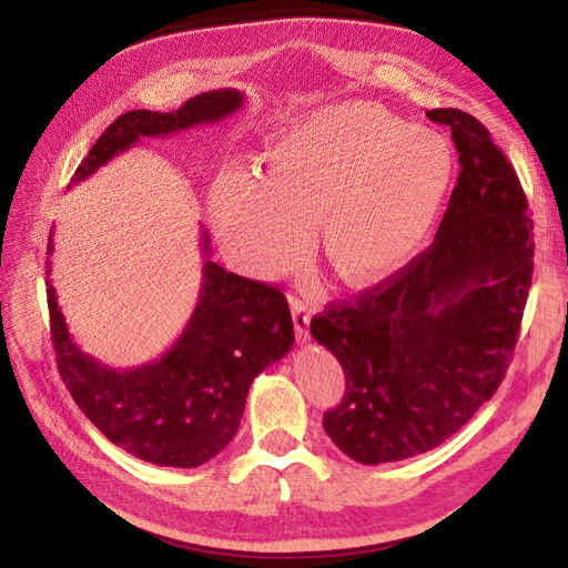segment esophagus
<instances>
[{
  "instance_id": "1",
  "label": "esophagus",
  "mask_w": 568,
  "mask_h": 568,
  "mask_svg": "<svg viewBox=\"0 0 568 568\" xmlns=\"http://www.w3.org/2000/svg\"><path fill=\"white\" fill-rule=\"evenodd\" d=\"M291 315H294V329H296V338L298 341H307L311 338V307H307L303 301L294 298L291 301Z\"/></svg>"
}]
</instances>
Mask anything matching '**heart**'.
<instances>
[{"mask_svg": "<svg viewBox=\"0 0 568 568\" xmlns=\"http://www.w3.org/2000/svg\"><path fill=\"white\" fill-rule=\"evenodd\" d=\"M440 134L412 128L376 101H338L272 134L265 175L232 168L211 192L222 244L257 277H277L311 248L343 282L400 270L422 246L453 182Z\"/></svg>", "mask_w": 568, "mask_h": 568, "instance_id": "heart-1", "label": "heart"}]
</instances>
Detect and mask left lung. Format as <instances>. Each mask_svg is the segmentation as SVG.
<instances>
[{
    "instance_id": "obj_1",
    "label": "left lung",
    "mask_w": 568,
    "mask_h": 568,
    "mask_svg": "<svg viewBox=\"0 0 568 568\" xmlns=\"http://www.w3.org/2000/svg\"><path fill=\"white\" fill-rule=\"evenodd\" d=\"M426 115L450 128L462 168L434 244L311 322L346 374L324 432L363 464L438 448L493 398L532 277V220L511 163L474 115Z\"/></svg>"
}]
</instances>
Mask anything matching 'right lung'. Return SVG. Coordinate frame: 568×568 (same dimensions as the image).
Wrapping results in <instances>:
<instances>
[{
	"label": "right lung",
	"mask_w": 568,
	"mask_h": 568,
	"mask_svg": "<svg viewBox=\"0 0 568 568\" xmlns=\"http://www.w3.org/2000/svg\"><path fill=\"white\" fill-rule=\"evenodd\" d=\"M242 104V92L215 90L170 113L128 111L99 136L73 182L90 178L142 136L215 123ZM201 236L203 255H211L209 234ZM51 248L49 234L47 253ZM201 274L199 303L180 338L159 359L134 369H111L78 348L47 277L51 343L65 388L111 443L159 467L189 469L213 459L239 432L255 376L294 346V322L280 288L239 277L213 261L203 263Z\"/></svg>",
	"instance_id": "obj_1"
}]
</instances>
